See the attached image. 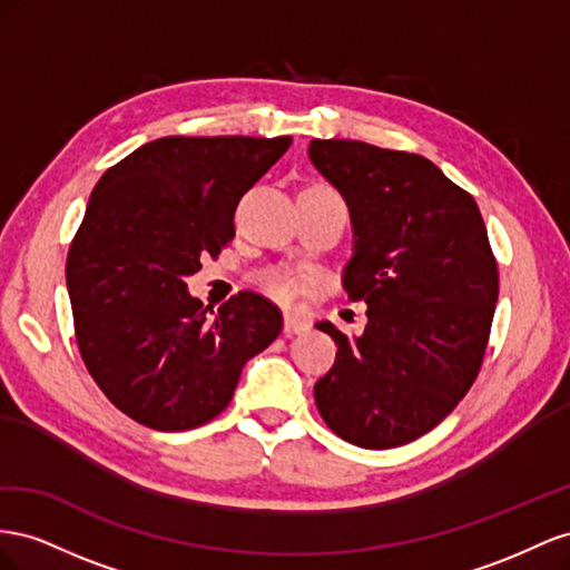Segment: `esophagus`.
Masks as SVG:
<instances>
[{
    "mask_svg": "<svg viewBox=\"0 0 570 570\" xmlns=\"http://www.w3.org/2000/svg\"><path fill=\"white\" fill-rule=\"evenodd\" d=\"M307 327H311V324H307L305 320H301L298 315H294V313H286V315H284V332H286V334H301V332H305Z\"/></svg>",
    "mask_w": 570,
    "mask_h": 570,
    "instance_id": "esophagus-1",
    "label": "esophagus"
}]
</instances>
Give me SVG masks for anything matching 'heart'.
Instances as JSON below:
<instances>
[{
  "label": "heart",
  "instance_id": "heart-1",
  "mask_svg": "<svg viewBox=\"0 0 570 570\" xmlns=\"http://www.w3.org/2000/svg\"><path fill=\"white\" fill-rule=\"evenodd\" d=\"M257 284L263 286L267 294L284 298L291 294V288H294V276L282 267H267L257 274Z\"/></svg>",
  "mask_w": 570,
  "mask_h": 570
}]
</instances>
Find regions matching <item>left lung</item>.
Masks as SVG:
<instances>
[{"instance_id": "obj_1", "label": "left lung", "mask_w": 570, "mask_h": 570, "mask_svg": "<svg viewBox=\"0 0 570 570\" xmlns=\"http://www.w3.org/2000/svg\"><path fill=\"white\" fill-rule=\"evenodd\" d=\"M313 165L351 209V301L367 303L355 338L317 380L327 428L363 449H394L436 428L473 386L490 341L499 269L473 195L430 159L361 140H311Z\"/></svg>"}]
</instances>
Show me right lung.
<instances>
[{"label": "right lung", "instance_id": "obj_1", "mask_svg": "<svg viewBox=\"0 0 570 570\" xmlns=\"http://www.w3.org/2000/svg\"><path fill=\"white\" fill-rule=\"evenodd\" d=\"M291 136H167L97 181L71 240L67 286L80 357L121 413L184 432L229 405L240 370L282 332V311L238 291L213 315L186 276L236 236L243 193Z\"/></svg>", "mask_w": 570, "mask_h": 570}]
</instances>
